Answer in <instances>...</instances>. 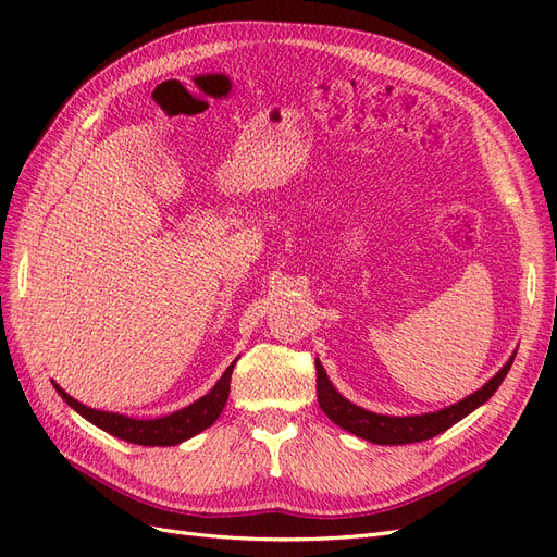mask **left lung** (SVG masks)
<instances>
[{
  "mask_svg": "<svg viewBox=\"0 0 557 557\" xmlns=\"http://www.w3.org/2000/svg\"><path fill=\"white\" fill-rule=\"evenodd\" d=\"M511 364H513V356L474 395L465 397L462 401L453 404V407H448V409H442L436 413H423V416L397 418V416L372 413V411H364V409L356 407V404H350L348 399H344L339 393L334 391L323 364H320L318 360H315V393H318L320 409L325 411V416L332 420V423H336L339 428L360 436V440H367L372 444L399 446V444H413V442L432 440V436L442 434L444 430H448L450 425L458 423V420H462L465 416H469L471 411L479 409L483 401H487L495 395V391L499 387V383L504 381V376L509 374Z\"/></svg>",
  "mask_w": 557,
  "mask_h": 557,
  "instance_id": "obj_1",
  "label": "left lung"
}]
</instances>
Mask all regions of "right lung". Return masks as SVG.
<instances>
[{"label": "right lung", "instance_id": "obj_1", "mask_svg": "<svg viewBox=\"0 0 557 557\" xmlns=\"http://www.w3.org/2000/svg\"><path fill=\"white\" fill-rule=\"evenodd\" d=\"M234 364H237V360L225 369L221 381H218L205 397L172 416L156 418V420H137L121 413L95 411L86 407V404H81L74 397L66 395L60 385H55V391L74 411H78L83 418L90 420V423L97 425L99 430L117 436V440H125L129 444H139V446H174L190 440V436H195L197 432L211 428L218 420V416L223 413L227 395H230V379H232Z\"/></svg>", "mask_w": 557, "mask_h": 557}]
</instances>
